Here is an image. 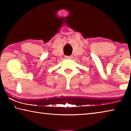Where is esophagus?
<instances>
[{
  "instance_id": "esophagus-1",
  "label": "esophagus",
  "mask_w": 131,
  "mask_h": 131,
  "mask_svg": "<svg viewBox=\"0 0 131 131\" xmlns=\"http://www.w3.org/2000/svg\"><path fill=\"white\" fill-rule=\"evenodd\" d=\"M66 59H71L73 58V56L71 55V56H66Z\"/></svg>"
}]
</instances>
